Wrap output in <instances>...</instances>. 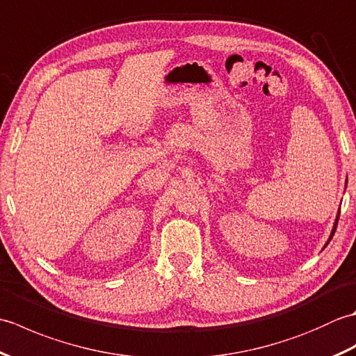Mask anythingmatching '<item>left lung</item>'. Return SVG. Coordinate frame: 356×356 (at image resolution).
Masks as SVG:
<instances>
[{
	"mask_svg": "<svg viewBox=\"0 0 356 356\" xmlns=\"http://www.w3.org/2000/svg\"><path fill=\"white\" fill-rule=\"evenodd\" d=\"M338 218H339V216L337 217V222H335V226H334V231H332V236H330V238H332V237H334V234H335V229H337V225H338ZM330 238H329V241H330ZM329 241H327V243H329ZM327 243H326V245H327Z\"/></svg>",
	"mask_w": 356,
	"mask_h": 356,
	"instance_id": "1",
	"label": "left lung"
}]
</instances>
